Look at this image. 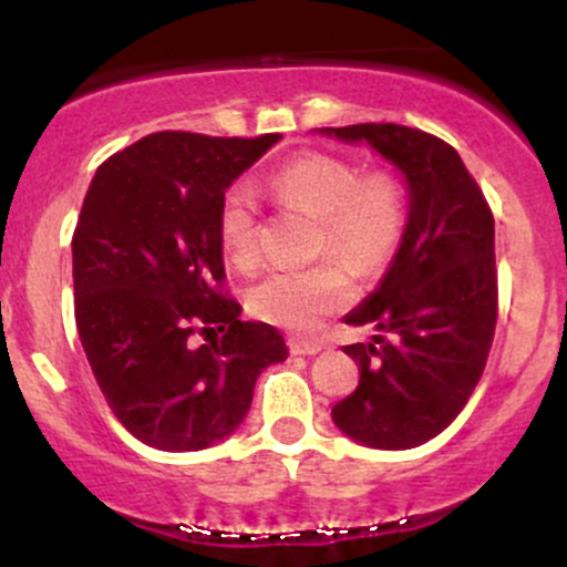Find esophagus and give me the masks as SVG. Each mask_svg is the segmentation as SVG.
<instances>
[{
    "mask_svg": "<svg viewBox=\"0 0 567 567\" xmlns=\"http://www.w3.org/2000/svg\"><path fill=\"white\" fill-rule=\"evenodd\" d=\"M288 349H290V354L311 357V354H317V351H320L322 347H320V343H315V341H306V338L290 336V338H288Z\"/></svg>",
    "mask_w": 567,
    "mask_h": 567,
    "instance_id": "34e87169",
    "label": "esophagus"
}]
</instances>
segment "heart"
<instances>
[{"label":"heart","instance_id":"b5f03b06","mask_svg":"<svg viewBox=\"0 0 567 567\" xmlns=\"http://www.w3.org/2000/svg\"><path fill=\"white\" fill-rule=\"evenodd\" d=\"M266 194L279 207L315 218L317 252H330L357 271L386 264L405 229V199L392 175H360L351 162L328 154L290 159L269 175ZM218 237L231 264L247 269L256 261L258 218L243 188H231L220 202ZM342 265L322 261L309 269L269 271L247 290V309L277 328L309 333L354 298Z\"/></svg>","mask_w":567,"mask_h":567}]
</instances>
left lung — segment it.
Returning a JSON list of instances; mask_svg holds the SVG:
<instances>
[{
    "label": "left lung",
    "instance_id": "1",
    "mask_svg": "<svg viewBox=\"0 0 567 567\" xmlns=\"http://www.w3.org/2000/svg\"><path fill=\"white\" fill-rule=\"evenodd\" d=\"M320 133L368 143L408 188L392 264L343 317L383 336L343 347L360 383L333 408L336 426L360 445L408 451L451 426L485 370L498 306L493 213L458 152L434 135L392 122Z\"/></svg>",
    "mask_w": 567,
    "mask_h": 567
}]
</instances>
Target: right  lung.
I'll return each mask as SVG.
<instances>
[{"mask_svg": "<svg viewBox=\"0 0 567 567\" xmlns=\"http://www.w3.org/2000/svg\"><path fill=\"white\" fill-rule=\"evenodd\" d=\"M279 138L154 133L90 181L71 239L76 330L109 408L143 445L188 453L226 440L261 370L288 360L279 330L243 322L220 292V202Z\"/></svg>", "mask_w": 567, "mask_h": 567, "instance_id": "right-lung-1", "label": "right lung"}]
</instances>
